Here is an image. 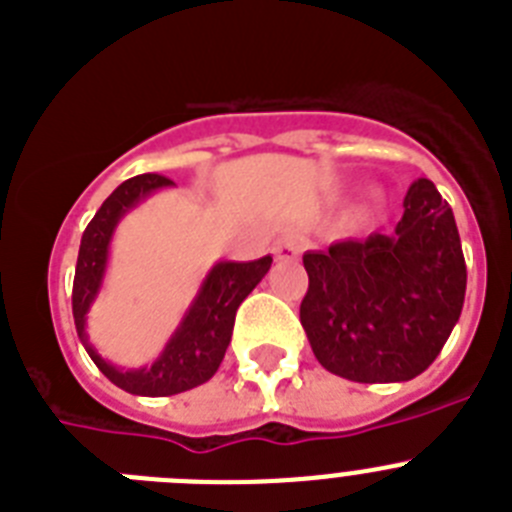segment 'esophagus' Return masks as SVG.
Masks as SVG:
<instances>
[{
  "instance_id": "34e87169",
  "label": "esophagus",
  "mask_w": 512,
  "mask_h": 512,
  "mask_svg": "<svg viewBox=\"0 0 512 512\" xmlns=\"http://www.w3.org/2000/svg\"><path fill=\"white\" fill-rule=\"evenodd\" d=\"M274 253H277L279 261H295L300 259L302 253V238L297 233H287L282 238V241L277 243V248H274Z\"/></svg>"
}]
</instances>
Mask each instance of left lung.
I'll return each mask as SVG.
<instances>
[{"instance_id":"left-lung-1","label":"left lung","mask_w":512,"mask_h":512,"mask_svg":"<svg viewBox=\"0 0 512 512\" xmlns=\"http://www.w3.org/2000/svg\"><path fill=\"white\" fill-rule=\"evenodd\" d=\"M395 233L307 251L300 323L330 374L361 384L408 382L459 323L467 266L454 212L431 179L410 184Z\"/></svg>"}]
</instances>
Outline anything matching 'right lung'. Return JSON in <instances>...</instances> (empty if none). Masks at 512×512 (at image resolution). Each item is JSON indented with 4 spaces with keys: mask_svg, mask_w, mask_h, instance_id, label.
I'll use <instances>...</instances> for the list:
<instances>
[{
    "mask_svg": "<svg viewBox=\"0 0 512 512\" xmlns=\"http://www.w3.org/2000/svg\"><path fill=\"white\" fill-rule=\"evenodd\" d=\"M171 187L176 184L158 174H140L122 182L102 202L92 223L81 235L79 259H76L71 305H74L79 341L84 343L87 354L92 356L104 377L117 384L120 390L140 397H169L205 384L217 372V366L228 351L235 312L271 269V256L256 261H217L205 274L184 318L179 320L164 351L156 356L151 366L125 369V366L104 359L89 341L87 315L102 292L104 274L110 264L112 235L130 210H135L140 202H146L158 189Z\"/></svg>",
    "mask_w": 512,
    "mask_h": 512,
    "instance_id": "1",
    "label": "right lung"
}]
</instances>
